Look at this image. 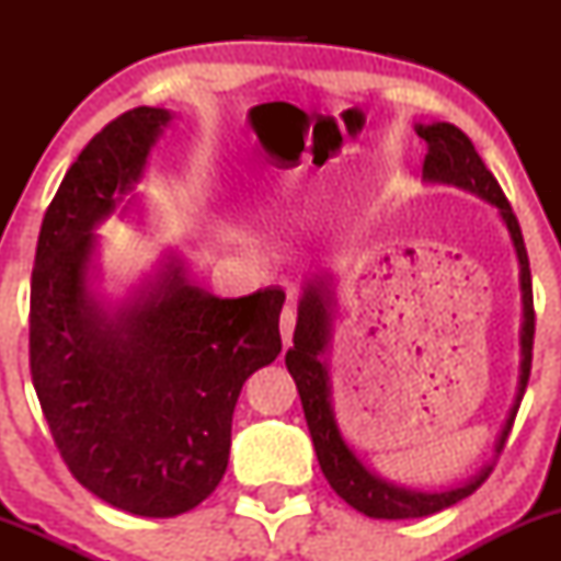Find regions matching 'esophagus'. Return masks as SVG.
<instances>
[{"instance_id": "esophagus-1", "label": "esophagus", "mask_w": 561, "mask_h": 561, "mask_svg": "<svg viewBox=\"0 0 561 561\" xmlns=\"http://www.w3.org/2000/svg\"><path fill=\"white\" fill-rule=\"evenodd\" d=\"M279 332H282V340H285V345L293 343V332H295V311L293 308H285L279 317Z\"/></svg>"}]
</instances>
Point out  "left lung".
I'll list each match as a JSON object with an SVG mask.
<instances>
[{
    "label": "left lung",
    "mask_w": 561,
    "mask_h": 561,
    "mask_svg": "<svg viewBox=\"0 0 561 561\" xmlns=\"http://www.w3.org/2000/svg\"><path fill=\"white\" fill-rule=\"evenodd\" d=\"M416 134L427 141V156H424V179L427 182L456 184L461 190L474 192V195L485 197L499 208L504 218L508 234H512L514 250L519 259V287H523V375H519V392L514 401L512 414H508L504 433L499 437L495 450L504 448L508 430H512L514 416H517L519 403H523L527 379H530L533 366V334H536V308H533V279H530V261H527V250L523 240V229H519L517 216H514L512 205L501 190L499 182L491 171L485 169L482 158L474 150V145L461 128L454 124H430L416 126ZM330 287L327 282L317 276L308 282L302 289V298L298 306V327L293 334V347L287 351L285 364L298 385L302 414H306L308 430H311L313 448H317V459L324 478L330 480L334 493L345 499L347 504L366 517L375 519H414L427 517V514L443 512V508L459 504L461 499L472 495L482 482L491 474V465H485L467 480L465 485L450 488V491L430 493V491H409V488H398L392 482H385L377 474H371L362 461L356 459L351 448L345 446L343 435H340L337 422L332 414L330 401V371H327L324 351L330 345Z\"/></svg>",
    "instance_id": "obj_1"
}]
</instances>
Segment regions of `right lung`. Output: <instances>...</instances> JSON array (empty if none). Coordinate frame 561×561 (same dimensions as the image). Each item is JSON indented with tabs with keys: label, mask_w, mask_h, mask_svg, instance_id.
I'll use <instances>...</instances> for the list:
<instances>
[{
	"label": "right lung",
	"mask_w": 561,
	"mask_h": 561,
	"mask_svg": "<svg viewBox=\"0 0 561 561\" xmlns=\"http://www.w3.org/2000/svg\"><path fill=\"white\" fill-rule=\"evenodd\" d=\"M169 121L134 107L94 134L44 214L31 274V379L55 446L87 491L139 517H176L216 491L244 379L282 351L279 287L216 298L169 263L115 313L89 295L92 229Z\"/></svg>",
	"instance_id": "obj_1"
}]
</instances>
